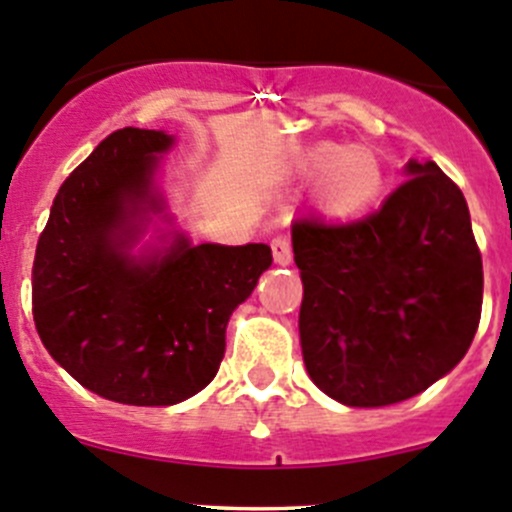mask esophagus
Listing matches in <instances>:
<instances>
[{
  "label": "esophagus",
  "instance_id": "obj_1",
  "mask_svg": "<svg viewBox=\"0 0 512 512\" xmlns=\"http://www.w3.org/2000/svg\"><path fill=\"white\" fill-rule=\"evenodd\" d=\"M271 251H274V261L281 266L292 264V243H289L287 236H276L274 241H271Z\"/></svg>",
  "mask_w": 512,
  "mask_h": 512
}]
</instances>
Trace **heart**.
Masks as SVG:
<instances>
[{
    "label": "heart",
    "mask_w": 512,
    "mask_h": 512,
    "mask_svg": "<svg viewBox=\"0 0 512 512\" xmlns=\"http://www.w3.org/2000/svg\"><path fill=\"white\" fill-rule=\"evenodd\" d=\"M302 177L320 180V200L332 215H355L368 208L383 187L381 162L363 147L314 144L297 159Z\"/></svg>",
    "instance_id": "1"
}]
</instances>
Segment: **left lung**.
Instances as JSON below:
<instances>
[{"label":"left lung","mask_w":512,"mask_h":512,"mask_svg":"<svg viewBox=\"0 0 512 512\" xmlns=\"http://www.w3.org/2000/svg\"><path fill=\"white\" fill-rule=\"evenodd\" d=\"M375 213L299 218V337L317 388L345 406H391L447 375L480 325L482 256L462 190L434 162Z\"/></svg>","instance_id":"obj_1"}]
</instances>
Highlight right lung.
Instances as JSON below:
<instances>
[{"label": "right lung", "instance_id": "obj_1", "mask_svg": "<svg viewBox=\"0 0 512 512\" xmlns=\"http://www.w3.org/2000/svg\"><path fill=\"white\" fill-rule=\"evenodd\" d=\"M172 137L114 131L60 185L32 264V317L48 353L88 391L172 406L203 391L225 353L231 312L271 266L266 243L192 246L137 261L131 223L159 210L152 175Z\"/></svg>", "mask_w": 512, "mask_h": 512}]
</instances>
